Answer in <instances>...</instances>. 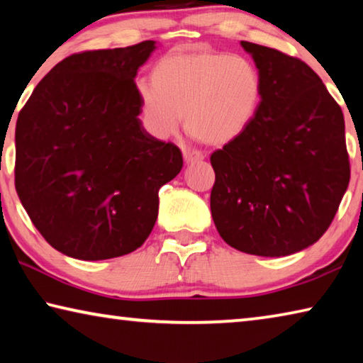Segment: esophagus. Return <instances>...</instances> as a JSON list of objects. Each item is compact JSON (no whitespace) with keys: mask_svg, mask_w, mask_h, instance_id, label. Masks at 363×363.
Wrapping results in <instances>:
<instances>
[{"mask_svg":"<svg viewBox=\"0 0 363 363\" xmlns=\"http://www.w3.org/2000/svg\"><path fill=\"white\" fill-rule=\"evenodd\" d=\"M182 155H184V160H186V163H195V162H200V160H203V155L195 150H184Z\"/></svg>","mask_w":363,"mask_h":363,"instance_id":"obj_1","label":"esophagus"}]
</instances>
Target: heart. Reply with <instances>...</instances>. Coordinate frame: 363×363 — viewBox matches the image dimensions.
<instances>
[{"instance_id": "heart-1", "label": "heart", "mask_w": 363, "mask_h": 363, "mask_svg": "<svg viewBox=\"0 0 363 363\" xmlns=\"http://www.w3.org/2000/svg\"><path fill=\"white\" fill-rule=\"evenodd\" d=\"M139 86L144 121L157 138L186 128L201 143L225 147L248 131L259 110L262 79L250 59L220 51L173 52Z\"/></svg>"}]
</instances>
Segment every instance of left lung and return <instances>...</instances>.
Instances as JSON below:
<instances>
[{
	"mask_svg": "<svg viewBox=\"0 0 363 363\" xmlns=\"http://www.w3.org/2000/svg\"><path fill=\"white\" fill-rule=\"evenodd\" d=\"M262 79L248 131L211 155V216L223 240L280 257L314 245L349 186L344 116L317 73L277 49L240 41Z\"/></svg>",
	"mask_w": 363,
	"mask_h": 363,
	"instance_id": "obj_1",
	"label": "left lung"
}]
</instances>
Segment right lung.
Wrapping results in <instances>:
<instances>
[{
    "label": "right lung",
    "mask_w": 363,
    "mask_h": 363,
    "mask_svg": "<svg viewBox=\"0 0 363 363\" xmlns=\"http://www.w3.org/2000/svg\"><path fill=\"white\" fill-rule=\"evenodd\" d=\"M157 41L64 59L41 79L16 125V190L33 225L65 256L102 261L143 245L158 190L182 153L143 126L138 70Z\"/></svg>",
    "instance_id": "add662e5"
}]
</instances>
